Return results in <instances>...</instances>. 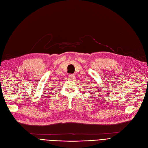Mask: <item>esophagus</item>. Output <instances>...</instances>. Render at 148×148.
Segmentation results:
<instances>
[{
  "label": "esophagus",
  "mask_w": 148,
  "mask_h": 148,
  "mask_svg": "<svg viewBox=\"0 0 148 148\" xmlns=\"http://www.w3.org/2000/svg\"><path fill=\"white\" fill-rule=\"evenodd\" d=\"M69 78H70V79H74L75 76H74V75H73V74H71V75H69Z\"/></svg>",
  "instance_id": "obj_1"
}]
</instances>
